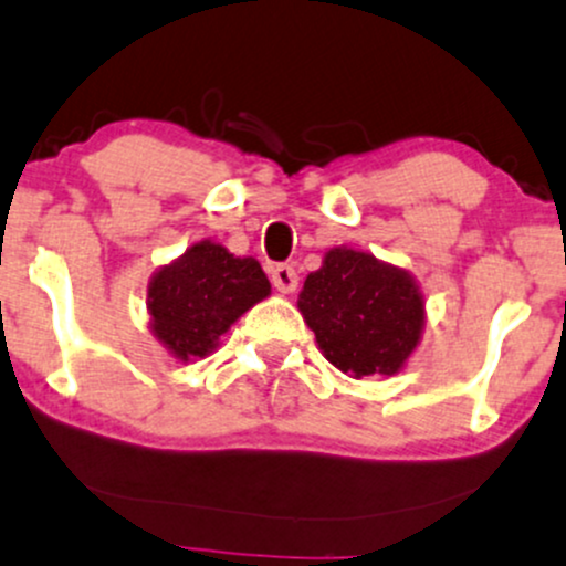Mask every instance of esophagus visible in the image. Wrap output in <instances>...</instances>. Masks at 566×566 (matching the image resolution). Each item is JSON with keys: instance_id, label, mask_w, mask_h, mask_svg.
<instances>
[{"instance_id": "esophagus-1", "label": "esophagus", "mask_w": 566, "mask_h": 566, "mask_svg": "<svg viewBox=\"0 0 566 566\" xmlns=\"http://www.w3.org/2000/svg\"><path fill=\"white\" fill-rule=\"evenodd\" d=\"M272 285H275L281 294H294L296 285H300V275H296L294 266L277 264L275 270H272Z\"/></svg>"}]
</instances>
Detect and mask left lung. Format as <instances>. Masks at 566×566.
I'll list each match as a JSON object with an SVG mask.
<instances>
[{"instance_id": "8db88e82", "label": "left lung", "mask_w": 566, "mask_h": 566, "mask_svg": "<svg viewBox=\"0 0 566 566\" xmlns=\"http://www.w3.org/2000/svg\"><path fill=\"white\" fill-rule=\"evenodd\" d=\"M296 307L326 361L356 380L402 373L427 326V300L416 277L348 245L324 253Z\"/></svg>"}]
</instances>
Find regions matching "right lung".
<instances>
[{
    "label": "right lung",
    "mask_w": 566,
    "mask_h": 566,
    "mask_svg": "<svg viewBox=\"0 0 566 566\" xmlns=\"http://www.w3.org/2000/svg\"><path fill=\"white\" fill-rule=\"evenodd\" d=\"M272 291L253 256H234L221 242L199 240L161 264L148 283V329L178 361L210 356L221 337Z\"/></svg>",
    "instance_id": "right-lung-1"
}]
</instances>
